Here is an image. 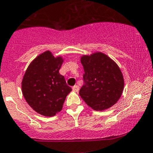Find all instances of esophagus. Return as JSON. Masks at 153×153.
<instances>
[{
    "label": "esophagus",
    "mask_w": 153,
    "mask_h": 153,
    "mask_svg": "<svg viewBox=\"0 0 153 153\" xmlns=\"http://www.w3.org/2000/svg\"><path fill=\"white\" fill-rule=\"evenodd\" d=\"M72 90H73L74 92H78L79 91V87H78V85L74 86V87H72Z\"/></svg>",
    "instance_id": "34e87169"
}]
</instances>
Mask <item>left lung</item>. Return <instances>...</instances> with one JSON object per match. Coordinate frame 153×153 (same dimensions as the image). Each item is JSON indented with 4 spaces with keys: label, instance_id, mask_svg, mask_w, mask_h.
I'll return each instance as SVG.
<instances>
[{
    "label": "left lung",
    "instance_id": "8db88e82",
    "mask_svg": "<svg viewBox=\"0 0 153 153\" xmlns=\"http://www.w3.org/2000/svg\"><path fill=\"white\" fill-rule=\"evenodd\" d=\"M84 68V84L79 94L94 111L114 105L123 94L124 78L117 63L107 54L96 51L80 58Z\"/></svg>",
    "mask_w": 153,
    "mask_h": 153
}]
</instances>
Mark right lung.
<instances>
[{
	"mask_svg": "<svg viewBox=\"0 0 153 153\" xmlns=\"http://www.w3.org/2000/svg\"><path fill=\"white\" fill-rule=\"evenodd\" d=\"M62 56L54 57L50 51L39 54L27 68L22 81L24 98L33 110L45 117H53L63 108L72 88L59 73Z\"/></svg>",
	"mask_w": 153,
	"mask_h": 153,
	"instance_id": "add662e5",
	"label": "right lung"
}]
</instances>
